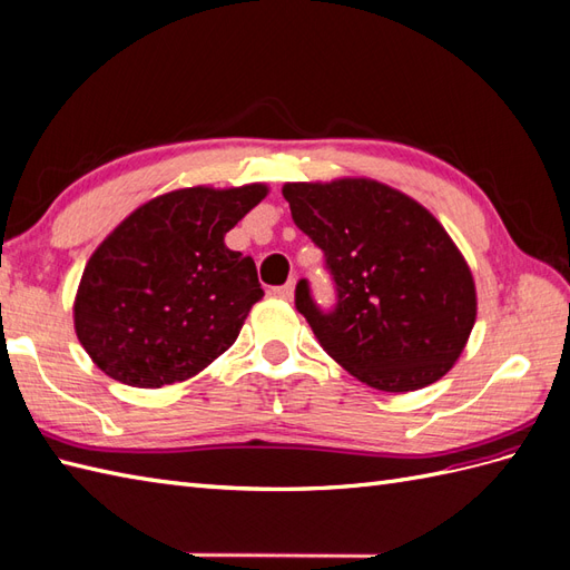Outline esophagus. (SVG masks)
I'll use <instances>...</instances> for the list:
<instances>
[{"label": "esophagus", "mask_w": 570, "mask_h": 570, "mask_svg": "<svg viewBox=\"0 0 570 570\" xmlns=\"http://www.w3.org/2000/svg\"><path fill=\"white\" fill-rule=\"evenodd\" d=\"M271 293L275 295V297H283V299H289L295 295V283L289 281V283H285V285H277V287H271Z\"/></svg>", "instance_id": "34e87169"}]
</instances>
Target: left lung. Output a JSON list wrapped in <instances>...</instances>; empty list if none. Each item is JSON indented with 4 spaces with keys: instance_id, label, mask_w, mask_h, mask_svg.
<instances>
[{
    "instance_id": "obj_1",
    "label": "left lung",
    "mask_w": 570,
    "mask_h": 570,
    "mask_svg": "<svg viewBox=\"0 0 570 570\" xmlns=\"http://www.w3.org/2000/svg\"><path fill=\"white\" fill-rule=\"evenodd\" d=\"M283 196L336 287L331 309L318 307L309 281L295 287L322 348L374 390L438 382L476 322L474 277L440 222L370 178L285 184Z\"/></svg>"
}]
</instances>
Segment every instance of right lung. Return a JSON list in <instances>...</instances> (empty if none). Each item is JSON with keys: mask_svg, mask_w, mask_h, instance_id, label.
I'll list each match as a JSON object with an SVG mask.
<instances>
[{"mask_svg": "<svg viewBox=\"0 0 570 570\" xmlns=\"http://www.w3.org/2000/svg\"><path fill=\"white\" fill-rule=\"evenodd\" d=\"M266 193L261 184L180 188L108 234L75 299L77 338L108 377L157 390L237 341L263 289L254 258L227 248L225 234Z\"/></svg>", "mask_w": 570, "mask_h": 570, "instance_id": "1", "label": "right lung"}]
</instances>
